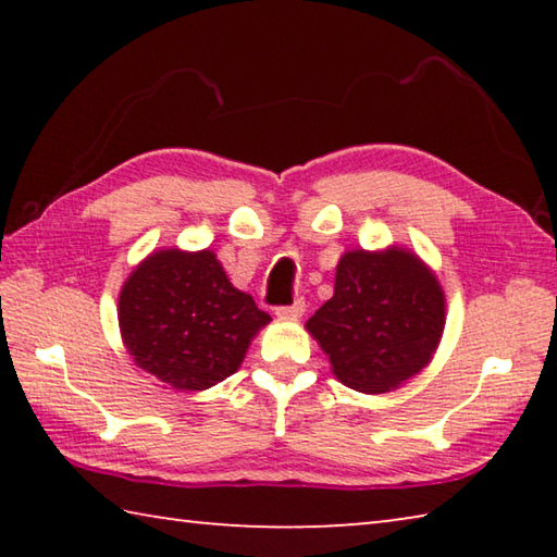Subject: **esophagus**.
<instances>
[{"mask_svg": "<svg viewBox=\"0 0 557 557\" xmlns=\"http://www.w3.org/2000/svg\"><path fill=\"white\" fill-rule=\"evenodd\" d=\"M305 309H307L305 299H295V301H292V305L277 307L275 314H280V317H301V314H305Z\"/></svg>", "mask_w": 557, "mask_h": 557, "instance_id": "34e87169", "label": "esophagus"}]
</instances>
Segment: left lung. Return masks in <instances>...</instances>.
<instances>
[{"instance_id": "left-lung-1", "label": "left lung", "mask_w": 557, "mask_h": 557, "mask_svg": "<svg viewBox=\"0 0 557 557\" xmlns=\"http://www.w3.org/2000/svg\"><path fill=\"white\" fill-rule=\"evenodd\" d=\"M336 379L388 393L425 369L445 329V295L408 250H354L338 260L334 297L307 322Z\"/></svg>"}]
</instances>
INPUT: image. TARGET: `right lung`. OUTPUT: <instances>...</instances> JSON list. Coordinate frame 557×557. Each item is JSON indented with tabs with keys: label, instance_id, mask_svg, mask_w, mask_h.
<instances>
[{
	"label": "right lung",
	"instance_id": "1",
	"mask_svg": "<svg viewBox=\"0 0 557 557\" xmlns=\"http://www.w3.org/2000/svg\"><path fill=\"white\" fill-rule=\"evenodd\" d=\"M120 329L139 369L172 391H206L228 379L250 338L270 322L235 289L211 250H159L120 292Z\"/></svg>",
	"mask_w": 557,
	"mask_h": 557
}]
</instances>
